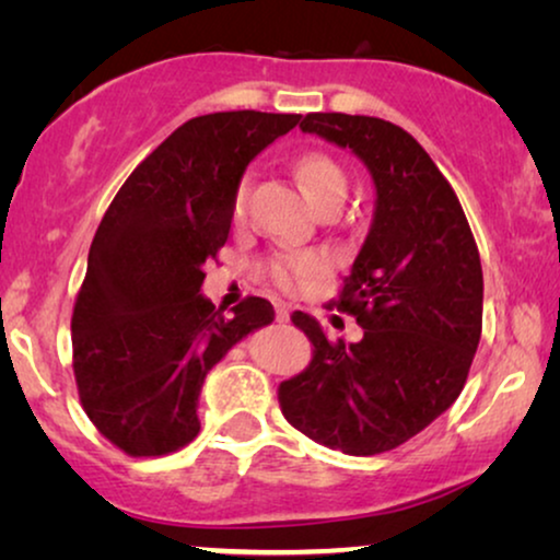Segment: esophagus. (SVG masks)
<instances>
[{
    "instance_id": "34e87169",
    "label": "esophagus",
    "mask_w": 560,
    "mask_h": 560,
    "mask_svg": "<svg viewBox=\"0 0 560 560\" xmlns=\"http://www.w3.org/2000/svg\"><path fill=\"white\" fill-rule=\"evenodd\" d=\"M272 305H275V320H280V324L290 320V305L285 301H272Z\"/></svg>"
}]
</instances>
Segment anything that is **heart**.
<instances>
[{
  "label": "heart",
  "instance_id": "heart-1",
  "mask_svg": "<svg viewBox=\"0 0 560 560\" xmlns=\"http://www.w3.org/2000/svg\"><path fill=\"white\" fill-rule=\"evenodd\" d=\"M293 173L305 196L313 203L326 206L331 201H343L347 196V173L339 165V160L328 155L324 150H305L295 158ZM249 201V175H242L232 190V219L242 221L244 211H247ZM326 267V259L316 255V252H301V249H275L262 259L265 278L280 290H298L305 285L311 278Z\"/></svg>",
  "mask_w": 560,
  "mask_h": 560
}]
</instances>
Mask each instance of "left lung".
Masks as SVG:
<instances>
[{"label": "left lung", "mask_w": 560, "mask_h": 560, "mask_svg": "<svg viewBox=\"0 0 560 560\" xmlns=\"http://www.w3.org/2000/svg\"><path fill=\"white\" fill-rule=\"evenodd\" d=\"M301 129L364 160L377 209L328 303L354 316L364 339L331 341L295 311L290 320L313 343L311 362L280 382L278 402L290 425L324 446L385 454L431 425L466 385L481 336L479 249L451 183L402 127L316 112Z\"/></svg>", "instance_id": "obj_1"}]
</instances>
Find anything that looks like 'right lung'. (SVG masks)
<instances>
[{
    "mask_svg": "<svg viewBox=\"0 0 560 560\" xmlns=\"http://www.w3.org/2000/svg\"><path fill=\"white\" fill-rule=\"evenodd\" d=\"M298 121L255 109L188 119L106 209L73 303V374L83 412L127 456L188 446L206 374L272 320L265 298L247 295L224 316L198 290L226 244L244 167Z\"/></svg>",
    "mask_w": 560,
    "mask_h": 560,
    "instance_id": "obj_1",
    "label": "right lung"
}]
</instances>
